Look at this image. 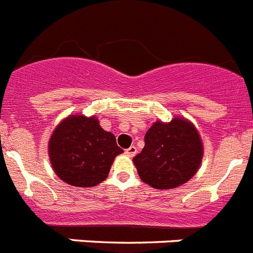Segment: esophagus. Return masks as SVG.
<instances>
[{"label":"esophagus","mask_w":253,"mask_h":253,"mask_svg":"<svg viewBox=\"0 0 253 253\" xmlns=\"http://www.w3.org/2000/svg\"><path fill=\"white\" fill-rule=\"evenodd\" d=\"M125 154H126V156H129V157H134V156L137 154V147L130 146L129 148L125 149Z\"/></svg>","instance_id":"34e87169"}]
</instances>
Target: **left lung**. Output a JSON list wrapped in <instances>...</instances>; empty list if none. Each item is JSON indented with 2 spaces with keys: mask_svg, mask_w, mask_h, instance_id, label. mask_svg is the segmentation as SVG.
<instances>
[{
  "mask_svg": "<svg viewBox=\"0 0 253 253\" xmlns=\"http://www.w3.org/2000/svg\"><path fill=\"white\" fill-rule=\"evenodd\" d=\"M203 144L198 130L185 119L157 122L144 137V148L133 158L143 182L154 189H173L198 171Z\"/></svg>",
  "mask_w": 253,
  "mask_h": 253,
  "instance_id": "obj_1",
  "label": "left lung"
}]
</instances>
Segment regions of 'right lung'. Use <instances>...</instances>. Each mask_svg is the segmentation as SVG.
Segmentation results:
<instances>
[{
  "label": "right lung",
  "mask_w": 253,
  "mask_h": 253,
  "mask_svg": "<svg viewBox=\"0 0 253 253\" xmlns=\"http://www.w3.org/2000/svg\"><path fill=\"white\" fill-rule=\"evenodd\" d=\"M123 149L93 116H69L49 142L51 166L60 180L73 186L92 187L107 177L111 163Z\"/></svg>",
  "instance_id": "right-lung-1"
}]
</instances>
